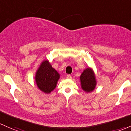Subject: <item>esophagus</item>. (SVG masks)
<instances>
[{"label": "esophagus", "instance_id": "esophagus-1", "mask_svg": "<svg viewBox=\"0 0 131 131\" xmlns=\"http://www.w3.org/2000/svg\"><path fill=\"white\" fill-rule=\"evenodd\" d=\"M67 78H68V79H71V76L70 75H68L67 76Z\"/></svg>", "mask_w": 131, "mask_h": 131}]
</instances>
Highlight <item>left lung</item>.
<instances>
[{"instance_id": "8db88e82", "label": "left lung", "mask_w": 131, "mask_h": 131, "mask_svg": "<svg viewBox=\"0 0 131 131\" xmlns=\"http://www.w3.org/2000/svg\"><path fill=\"white\" fill-rule=\"evenodd\" d=\"M81 88L86 93H90L95 90L97 85V79L94 71L88 67L83 70L80 77Z\"/></svg>"}]
</instances>
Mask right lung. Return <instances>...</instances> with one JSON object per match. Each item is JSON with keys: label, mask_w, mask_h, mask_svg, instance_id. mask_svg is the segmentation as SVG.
I'll return each mask as SVG.
<instances>
[{"label": "right lung", "mask_w": 131, "mask_h": 131, "mask_svg": "<svg viewBox=\"0 0 131 131\" xmlns=\"http://www.w3.org/2000/svg\"><path fill=\"white\" fill-rule=\"evenodd\" d=\"M60 78L59 73L53 68L49 61L44 60L36 71L34 79L38 89L49 94L56 87Z\"/></svg>", "instance_id": "1"}]
</instances>
